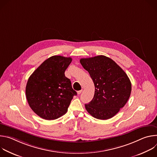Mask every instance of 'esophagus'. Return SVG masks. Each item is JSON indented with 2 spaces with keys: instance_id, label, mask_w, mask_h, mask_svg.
<instances>
[{
  "instance_id": "34e87169",
  "label": "esophagus",
  "mask_w": 157,
  "mask_h": 157,
  "mask_svg": "<svg viewBox=\"0 0 157 157\" xmlns=\"http://www.w3.org/2000/svg\"><path fill=\"white\" fill-rule=\"evenodd\" d=\"M82 89H81V90H80V91H78V92H77V93H78V94H80L81 93H82Z\"/></svg>"
}]
</instances>
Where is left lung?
Returning <instances> with one entry per match:
<instances>
[{"instance_id":"1","label":"left lung","mask_w":157,"mask_h":157,"mask_svg":"<svg viewBox=\"0 0 157 157\" xmlns=\"http://www.w3.org/2000/svg\"><path fill=\"white\" fill-rule=\"evenodd\" d=\"M80 63L88 71L95 86L94 96L85 107L96 119L107 120L114 117L130 96V81L121 67L104 55L81 58Z\"/></svg>"}]
</instances>
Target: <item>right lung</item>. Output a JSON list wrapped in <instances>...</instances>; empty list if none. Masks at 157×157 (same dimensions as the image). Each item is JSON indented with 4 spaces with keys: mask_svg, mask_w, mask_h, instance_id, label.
<instances>
[{
    "mask_svg": "<svg viewBox=\"0 0 157 157\" xmlns=\"http://www.w3.org/2000/svg\"><path fill=\"white\" fill-rule=\"evenodd\" d=\"M72 61L70 57L53 56L29 77L25 89L28 103L34 113L46 120L56 119L66 113L74 96L70 79L64 72Z\"/></svg>",
    "mask_w": 157,
    "mask_h": 157,
    "instance_id": "1",
    "label": "right lung"
}]
</instances>
